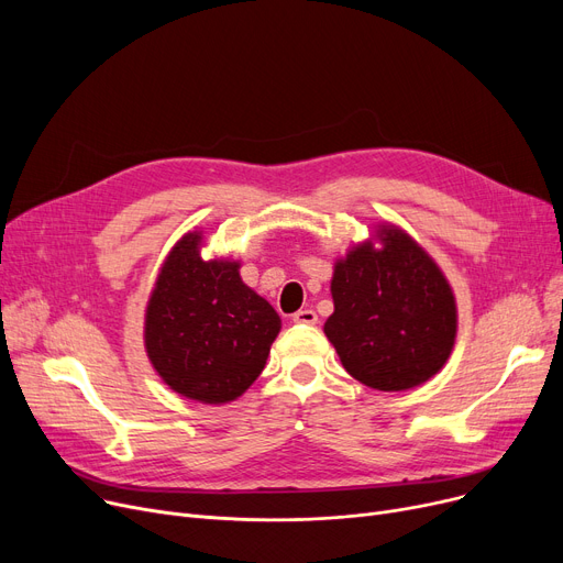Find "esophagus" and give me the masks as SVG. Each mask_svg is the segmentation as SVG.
<instances>
[{
  "label": "esophagus",
  "instance_id": "34e87169",
  "mask_svg": "<svg viewBox=\"0 0 563 563\" xmlns=\"http://www.w3.org/2000/svg\"><path fill=\"white\" fill-rule=\"evenodd\" d=\"M291 319H294V323H308V327H314V323H317V312L310 310V308H306V310L294 312Z\"/></svg>",
  "mask_w": 563,
  "mask_h": 563
}]
</instances>
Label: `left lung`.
Masks as SVG:
<instances>
[{
    "mask_svg": "<svg viewBox=\"0 0 563 563\" xmlns=\"http://www.w3.org/2000/svg\"><path fill=\"white\" fill-rule=\"evenodd\" d=\"M335 262L333 314L323 333L344 369L365 386L399 393L448 363L456 340L454 291L429 253L395 225Z\"/></svg>",
    "mask_w": 563,
    "mask_h": 563,
    "instance_id": "8db88e82",
    "label": "left lung"
}]
</instances>
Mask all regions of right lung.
<instances>
[{
  "instance_id": "right-lung-1",
  "label": "right lung",
  "mask_w": 563,
  "mask_h": 563,
  "mask_svg": "<svg viewBox=\"0 0 563 563\" xmlns=\"http://www.w3.org/2000/svg\"><path fill=\"white\" fill-rule=\"evenodd\" d=\"M200 232L173 246L145 308V351L170 390L202 404L242 397L266 365L280 317L240 262L202 260Z\"/></svg>"
}]
</instances>
